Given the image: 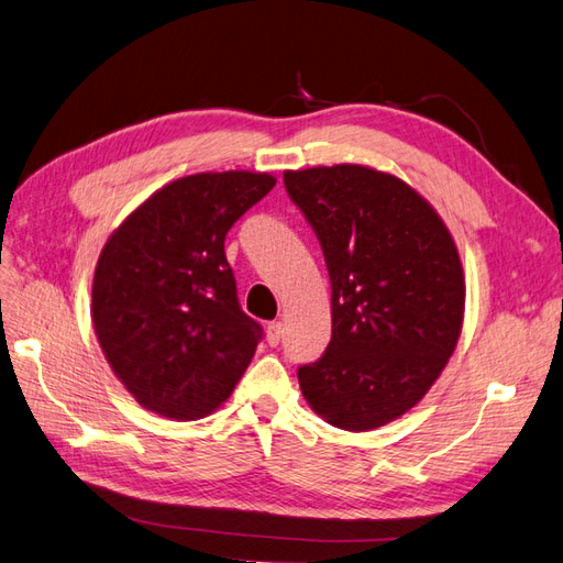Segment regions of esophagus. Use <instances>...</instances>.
Returning <instances> with one entry per match:
<instances>
[{"instance_id": "obj_1", "label": "esophagus", "mask_w": 563, "mask_h": 563, "mask_svg": "<svg viewBox=\"0 0 563 563\" xmlns=\"http://www.w3.org/2000/svg\"><path fill=\"white\" fill-rule=\"evenodd\" d=\"M282 335H284V323L282 321H269L267 323V343H269V347H277L282 343Z\"/></svg>"}]
</instances>
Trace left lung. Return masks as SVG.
<instances>
[{"label": "left lung", "instance_id": "1", "mask_svg": "<svg viewBox=\"0 0 563 563\" xmlns=\"http://www.w3.org/2000/svg\"><path fill=\"white\" fill-rule=\"evenodd\" d=\"M331 277V343L298 368L333 428L366 432L413 408L444 371L465 312L444 220L397 176L360 164L284 174Z\"/></svg>", "mask_w": 563, "mask_h": 563}]
</instances>
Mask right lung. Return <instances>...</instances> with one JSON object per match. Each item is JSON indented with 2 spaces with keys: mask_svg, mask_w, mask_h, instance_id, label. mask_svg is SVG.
<instances>
[{
  "mask_svg": "<svg viewBox=\"0 0 563 563\" xmlns=\"http://www.w3.org/2000/svg\"><path fill=\"white\" fill-rule=\"evenodd\" d=\"M275 183L251 172L178 178L100 251L93 329L114 376L147 411L197 420L244 376L263 329L236 298L225 234Z\"/></svg>",
  "mask_w": 563,
  "mask_h": 563,
  "instance_id": "add662e5",
  "label": "right lung"
}]
</instances>
